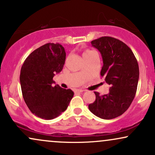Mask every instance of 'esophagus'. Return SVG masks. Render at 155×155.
I'll list each match as a JSON object with an SVG mask.
<instances>
[{"label":"esophagus","instance_id":"obj_1","mask_svg":"<svg viewBox=\"0 0 155 155\" xmlns=\"http://www.w3.org/2000/svg\"><path fill=\"white\" fill-rule=\"evenodd\" d=\"M83 91H85L84 89H82V88L75 89V92H79V93H81V92H83Z\"/></svg>","mask_w":155,"mask_h":155}]
</instances>
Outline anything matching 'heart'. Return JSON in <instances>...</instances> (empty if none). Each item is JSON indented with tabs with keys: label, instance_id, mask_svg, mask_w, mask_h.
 Listing matches in <instances>:
<instances>
[{
	"label": "heart",
	"instance_id": "1",
	"mask_svg": "<svg viewBox=\"0 0 155 155\" xmlns=\"http://www.w3.org/2000/svg\"><path fill=\"white\" fill-rule=\"evenodd\" d=\"M96 54V53L94 52V51L90 50V49H86V50H85L84 51H83V56L84 59H86V58L89 57V56L93 55V54Z\"/></svg>",
	"mask_w": 155,
	"mask_h": 155
}]
</instances>
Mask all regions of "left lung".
Here are the masks:
<instances>
[{
	"label": "left lung",
	"mask_w": 155,
	"mask_h": 155,
	"mask_svg": "<svg viewBox=\"0 0 155 155\" xmlns=\"http://www.w3.org/2000/svg\"><path fill=\"white\" fill-rule=\"evenodd\" d=\"M91 44L101 53L103 59L101 76L105 78L110 88L104 95L94 92L96 100L88 108L100 118L113 119L124 113L135 97L139 64L131 49L120 40L104 36L92 41Z\"/></svg>",
	"instance_id": "1"
}]
</instances>
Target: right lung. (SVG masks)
Instances as JSON below:
<instances>
[{
  "instance_id": "right-lung-1",
  "label": "right lung",
  "mask_w": 155,
  "mask_h": 155,
  "mask_svg": "<svg viewBox=\"0 0 155 155\" xmlns=\"http://www.w3.org/2000/svg\"><path fill=\"white\" fill-rule=\"evenodd\" d=\"M66 59L64 48L48 43L35 49L27 57L20 72L22 96L35 115L51 120L67 110L74 92L71 89L53 86L55 73L62 70Z\"/></svg>"
}]
</instances>
